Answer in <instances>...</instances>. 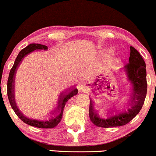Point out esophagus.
<instances>
[{"label": "esophagus", "instance_id": "34e87169", "mask_svg": "<svg viewBox=\"0 0 156 156\" xmlns=\"http://www.w3.org/2000/svg\"><path fill=\"white\" fill-rule=\"evenodd\" d=\"M85 90H86V87H85V86L82 85V87H81V90H82V92L85 91Z\"/></svg>", "mask_w": 156, "mask_h": 156}]
</instances>
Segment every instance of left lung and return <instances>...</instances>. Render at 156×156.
<instances>
[{
    "mask_svg": "<svg viewBox=\"0 0 156 156\" xmlns=\"http://www.w3.org/2000/svg\"><path fill=\"white\" fill-rule=\"evenodd\" d=\"M146 66L143 57L132 46H130L129 63L124 66V71L127 74L129 81L133 85V105L125 112L108 118H101L93 108V102L90 100L89 116L90 121L99 127H115L124 126L138 114L144 104L147 94V80H146Z\"/></svg>",
    "mask_w": 156,
    "mask_h": 156,
    "instance_id": "obj_1",
    "label": "left lung"
}]
</instances>
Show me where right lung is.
<instances>
[{"label": "right lung", "instance_id": "add662e5", "mask_svg": "<svg viewBox=\"0 0 156 156\" xmlns=\"http://www.w3.org/2000/svg\"><path fill=\"white\" fill-rule=\"evenodd\" d=\"M47 50L48 47L46 45H41V44H35L32 43L30 44L24 49L19 53L17 55L15 62L13 63V66L11 68L10 73H9V79H8L7 82V94L8 98H9V103H10L11 106L14 111V112L17 115L21 120L23 121L25 124L30 125V126H35L38 128H43V129H52L55 126H56L59 122H61V119H62L63 111L64 108L66 103L69 101L71 98L73 96L76 95L78 93L77 89H71L69 91L64 92V93H61L60 95V98H59L58 103L56 108L51 111V113L48 115L43 117L41 119H30L27 117L24 116L22 114V112H20L16 107V103H15L14 100V79L15 74H16V69L20 64L21 61L22 60L23 58L30 52L34 51V50Z\"/></svg>", "mask_w": 156, "mask_h": 156}]
</instances>
